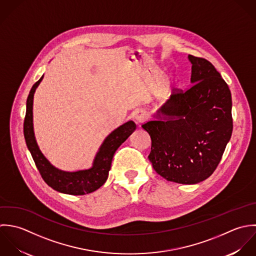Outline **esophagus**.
I'll use <instances>...</instances> for the list:
<instances>
[{
    "label": "esophagus",
    "mask_w": 256,
    "mask_h": 256,
    "mask_svg": "<svg viewBox=\"0 0 256 256\" xmlns=\"http://www.w3.org/2000/svg\"><path fill=\"white\" fill-rule=\"evenodd\" d=\"M134 120L138 124H142L148 120V114L144 110H138L134 114Z\"/></svg>",
    "instance_id": "esophagus-1"
}]
</instances>
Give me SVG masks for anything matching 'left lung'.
<instances>
[{
  "label": "left lung",
  "instance_id": "1",
  "mask_svg": "<svg viewBox=\"0 0 256 256\" xmlns=\"http://www.w3.org/2000/svg\"><path fill=\"white\" fill-rule=\"evenodd\" d=\"M191 84L174 92L142 124L152 138L148 156L154 170L167 181L197 184L218 165L232 132V94L214 66L188 55Z\"/></svg>",
  "mask_w": 256,
  "mask_h": 256
}]
</instances>
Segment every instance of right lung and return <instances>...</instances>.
Wrapping results in <instances>:
<instances>
[{
    "label": "right lung",
    "instance_id": "obj_1",
    "mask_svg": "<svg viewBox=\"0 0 256 256\" xmlns=\"http://www.w3.org/2000/svg\"><path fill=\"white\" fill-rule=\"evenodd\" d=\"M44 75L32 86L26 100V112L24 122V134L26 146L42 177L52 189L63 194L74 196L92 193L99 189L106 181L114 154L136 130V126L132 120H128L112 130L102 142L91 168L78 171H64L58 169L53 166L40 152L34 136L32 122L34 95Z\"/></svg>",
    "mask_w": 256,
    "mask_h": 256
}]
</instances>
